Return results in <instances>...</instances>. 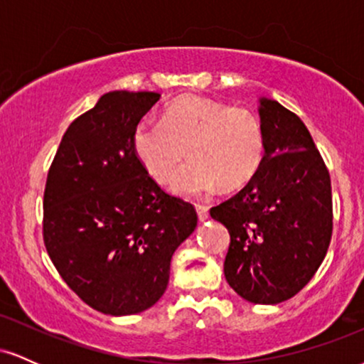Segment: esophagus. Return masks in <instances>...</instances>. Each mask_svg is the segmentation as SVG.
Instances as JSON below:
<instances>
[{
    "label": "esophagus",
    "mask_w": 364,
    "mask_h": 364,
    "mask_svg": "<svg viewBox=\"0 0 364 364\" xmlns=\"http://www.w3.org/2000/svg\"><path fill=\"white\" fill-rule=\"evenodd\" d=\"M196 208V214H198V219L202 220H207L208 219V208L205 205H195Z\"/></svg>",
    "instance_id": "1"
}]
</instances>
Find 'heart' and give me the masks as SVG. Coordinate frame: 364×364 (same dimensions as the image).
Returning a JSON list of instances; mask_svg holds the SVG:
<instances>
[{
    "instance_id": "obj_1",
    "label": "heart",
    "mask_w": 364,
    "mask_h": 364,
    "mask_svg": "<svg viewBox=\"0 0 364 364\" xmlns=\"http://www.w3.org/2000/svg\"><path fill=\"white\" fill-rule=\"evenodd\" d=\"M132 149L150 178L169 181L181 196L236 191L252 183L265 157V136L257 114L202 95H179L166 106L162 121L141 119L132 132Z\"/></svg>"
}]
</instances>
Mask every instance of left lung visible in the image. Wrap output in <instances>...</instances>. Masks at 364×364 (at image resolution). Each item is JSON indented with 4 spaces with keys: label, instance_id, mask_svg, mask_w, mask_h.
Segmentation results:
<instances>
[{
    "label": "left lung",
    "instance_id": "left-lung-1",
    "mask_svg": "<svg viewBox=\"0 0 364 364\" xmlns=\"http://www.w3.org/2000/svg\"><path fill=\"white\" fill-rule=\"evenodd\" d=\"M265 157L236 196L210 208L228 228L229 286L257 304H277L310 282L332 237V188L310 132L294 112L258 99Z\"/></svg>",
    "mask_w": 364,
    "mask_h": 364
}]
</instances>
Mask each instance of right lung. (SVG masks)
Listing matches in <instances>:
<instances>
[{"instance_id":"1","label":"right lung","mask_w":364,"mask_h":364,"mask_svg":"<svg viewBox=\"0 0 364 364\" xmlns=\"http://www.w3.org/2000/svg\"><path fill=\"white\" fill-rule=\"evenodd\" d=\"M159 99L101 95L65 132L46 181V250L78 298L106 315H135L161 299L171 258L198 220L133 154V128Z\"/></svg>"}]
</instances>
